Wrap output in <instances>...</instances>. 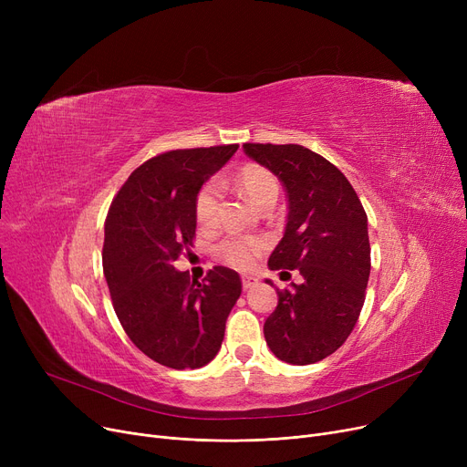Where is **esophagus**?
<instances>
[{
	"label": "esophagus",
	"instance_id": "esophagus-1",
	"mask_svg": "<svg viewBox=\"0 0 467 467\" xmlns=\"http://www.w3.org/2000/svg\"><path fill=\"white\" fill-rule=\"evenodd\" d=\"M257 282H259V280H257L255 276H242V287L246 289V291L252 289L254 285H257Z\"/></svg>",
	"mask_w": 467,
	"mask_h": 467
}]
</instances>
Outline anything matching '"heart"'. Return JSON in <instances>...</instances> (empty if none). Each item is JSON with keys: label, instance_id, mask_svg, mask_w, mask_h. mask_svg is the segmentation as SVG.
<instances>
[{"label": "heart", "instance_id": "obj_1", "mask_svg": "<svg viewBox=\"0 0 467 467\" xmlns=\"http://www.w3.org/2000/svg\"><path fill=\"white\" fill-rule=\"evenodd\" d=\"M236 187L246 199L261 208L265 202L278 199V180L271 170L259 164H246L234 178ZM219 215V187L208 182L194 196V219L201 227H213ZM263 250V242L244 236H227L215 246V255L234 268H248L255 263Z\"/></svg>", "mask_w": 467, "mask_h": 467}]
</instances>
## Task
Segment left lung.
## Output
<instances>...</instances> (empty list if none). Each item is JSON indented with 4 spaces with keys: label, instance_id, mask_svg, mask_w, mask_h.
I'll use <instances>...</instances> for the list:
<instances>
[{
    "label": "left lung",
    "instance_id": "obj_1",
    "mask_svg": "<svg viewBox=\"0 0 467 467\" xmlns=\"http://www.w3.org/2000/svg\"><path fill=\"white\" fill-rule=\"evenodd\" d=\"M244 151L287 192L285 233L268 268H297L303 276V284L278 289V306L263 327L266 345L291 365L322 361L345 345L365 301L367 213L345 174L306 147L244 143Z\"/></svg>",
    "mask_w": 467,
    "mask_h": 467
}]
</instances>
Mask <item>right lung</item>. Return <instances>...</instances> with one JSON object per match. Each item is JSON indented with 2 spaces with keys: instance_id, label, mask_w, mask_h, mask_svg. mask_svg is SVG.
<instances>
[{
  "instance_id": "obj_1",
  "label": "right lung",
  "mask_w": 467,
  "mask_h": 467,
  "mask_svg": "<svg viewBox=\"0 0 467 467\" xmlns=\"http://www.w3.org/2000/svg\"><path fill=\"white\" fill-rule=\"evenodd\" d=\"M236 143L176 150L136 168L106 219L104 276L115 314L134 345L170 369H199L221 348L242 282L213 266L202 282L176 271L192 246L194 196Z\"/></svg>"
}]
</instances>
